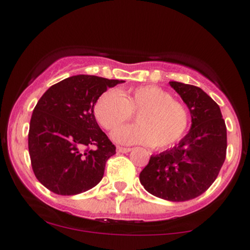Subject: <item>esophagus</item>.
Listing matches in <instances>:
<instances>
[{"label": "esophagus", "instance_id": "1", "mask_svg": "<svg viewBox=\"0 0 250 250\" xmlns=\"http://www.w3.org/2000/svg\"><path fill=\"white\" fill-rule=\"evenodd\" d=\"M131 149L130 148H125V147H116V151L117 153H122V154H125V153H129Z\"/></svg>", "mask_w": 250, "mask_h": 250}]
</instances>
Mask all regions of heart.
I'll use <instances>...</instances> for the list:
<instances>
[{"instance_id":"1","label":"heart","mask_w":250,"mask_h":250,"mask_svg":"<svg viewBox=\"0 0 250 250\" xmlns=\"http://www.w3.org/2000/svg\"><path fill=\"white\" fill-rule=\"evenodd\" d=\"M133 113L139 114V125L116 129L111 135L114 141L165 149L179 142L187 130V109L157 85H140L122 94L110 89L99 97L94 107L97 122L108 130L129 121Z\"/></svg>"}]
</instances>
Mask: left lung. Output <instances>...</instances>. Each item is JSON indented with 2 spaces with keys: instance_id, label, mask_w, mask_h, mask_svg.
Segmentation results:
<instances>
[{
  "instance_id": "1",
  "label": "left lung",
  "mask_w": 250,
  "mask_h": 250,
  "mask_svg": "<svg viewBox=\"0 0 250 250\" xmlns=\"http://www.w3.org/2000/svg\"><path fill=\"white\" fill-rule=\"evenodd\" d=\"M169 84L190 111V129L173 148L150 156L140 182L154 196L182 202L200 196L216 180L226 160L227 128L219 104L202 89Z\"/></svg>"
}]
</instances>
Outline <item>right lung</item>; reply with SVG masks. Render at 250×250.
Returning <instances> with one entry per match:
<instances>
[{"label": "right lung", "instance_id": "1", "mask_svg": "<svg viewBox=\"0 0 250 250\" xmlns=\"http://www.w3.org/2000/svg\"><path fill=\"white\" fill-rule=\"evenodd\" d=\"M122 82L70 76L51 85L39 100L28 148L36 179L50 191L81 194L102 180L105 162L116 148L97 125L94 107L108 88Z\"/></svg>", "mask_w": 250, "mask_h": 250}]
</instances>
